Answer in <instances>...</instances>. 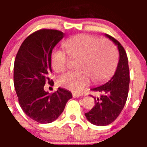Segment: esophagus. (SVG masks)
I'll return each instance as SVG.
<instances>
[{
    "label": "esophagus",
    "instance_id": "esophagus-1",
    "mask_svg": "<svg viewBox=\"0 0 147 147\" xmlns=\"http://www.w3.org/2000/svg\"><path fill=\"white\" fill-rule=\"evenodd\" d=\"M72 96H73V97H75V98H77V97H80V94H76V93H74V94H72Z\"/></svg>",
    "mask_w": 147,
    "mask_h": 147
}]
</instances>
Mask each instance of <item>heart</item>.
<instances>
[{
	"mask_svg": "<svg viewBox=\"0 0 147 147\" xmlns=\"http://www.w3.org/2000/svg\"><path fill=\"white\" fill-rule=\"evenodd\" d=\"M67 53L76 59L78 69L66 72L59 77L60 85L72 92H80L90 82H100L110 77L119 61L118 53L114 45L105 39L86 34H79L69 38L63 44ZM68 57L61 50L56 49L51 54L53 69L62 72L66 69Z\"/></svg>",
	"mask_w": 147,
	"mask_h": 147,
	"instance_id": "1",
	"label": "heart"
}]
</instances>
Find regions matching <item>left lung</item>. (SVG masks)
Listing matches in <instances>:
<instances>
[{"label": "left lung", "mask_w": 147, "mask_h": 147, "mask_svg": "<svg viewBox=\"0 0 147 147\" xmlns=\"http://www.w3.org/2000/svg\"><path fill=\"white\" fill-rule=\"evenodd\" d=\"M105 36L117 45L119 60L114 76L107 82L91 89L102 94L97 98L92 96L95 105L84 115L90 122L97 126L108 125L118 117L127 102L130 80L125 50L113 37L107 34Z\"/></svg>", "instance_id": "obj_1"}]
</instances>
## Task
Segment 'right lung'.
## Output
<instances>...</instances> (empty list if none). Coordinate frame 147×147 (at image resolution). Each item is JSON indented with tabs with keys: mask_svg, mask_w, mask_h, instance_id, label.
Returning <instances> with one entry per match:
<instances>
[{
	"mask_svg": "<svg viewBox=\"0 0 147 147\" xmlns=\"http://www.w3.org/2000/svg\"><path fill=\"white\" fill-rule=\"evenodd\" d=\"M65 36L57 30L42 29L30 35L20 45L14 63L15 90L23 112L34 121L47 124L58 118L72 93L59 87L50 94L44 90L50 79L51 54Z\"/></svg>",
	"mask_w": 147,
	"mask_h": 147,
	"instance_id": "1",
	"label": "right lung"
}]
</instances>
